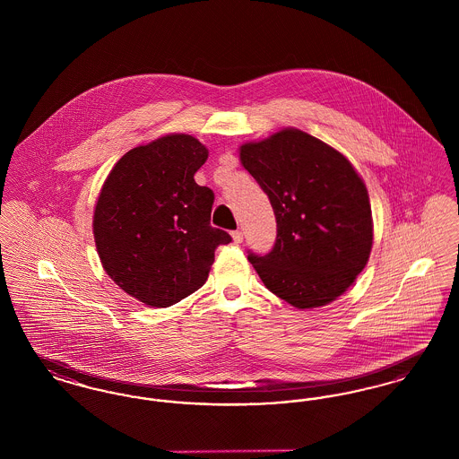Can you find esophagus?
<instances>
[{
    "label": "esophagus",
    "instance_id": "1",
    "mask_svg": "<svg viewBox=\"0 0 459 459\" xmlns=\"http://www.w3.org/2000/svg\"><path fill=\"white\" fill-rule=\"evenodd\" d=\"M232 239H234L236 244H240V242L244 240V236H242V232H240V230H234V232H232Z\"/></svg>",
    "mask_w": 459,
    "mask_h": 459
}]
</instances>
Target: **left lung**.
I'll list each match as a JSON object with an SVG mask.
<instances>
[{
  "label": "left lung",
  "instance_id": "obj_1",
  "mask_svg": "<svg viewBox=\"0 0 459 459\" xmlns=\"http://www.w3.org/2000/svg\"><path fill=\"white\" fill-rule=\"evenodd\" d=\"M239 152L277 220L272 251L247 256L263 284L299 309L335 301L370 258L373 220L363 178L344 154L299 129L246 143Z\"/></svg>",
  "mask_w": 459,
  "mask_h": 459
}]
</instances>
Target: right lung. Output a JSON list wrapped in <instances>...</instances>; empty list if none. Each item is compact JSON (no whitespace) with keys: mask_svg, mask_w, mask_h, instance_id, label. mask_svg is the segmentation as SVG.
<instances>
[{"mask_svg":"<svg viewBox=\"0 0 459 459\" xmlns=\"http://www.w3.org/2000/svg\"><path fill=\"white\" fill-rule=\"evenodd\" d=\"M208 150L169 134L124 154L111 169L92 219L109 279L137 301L169 307L206 282L215 249L232 238L210 225L215 195L195 174Z\"/></svg>","mask_w":459,"mask_h":459,"instance_id":"1","label":"right lung"}]
</instances>
